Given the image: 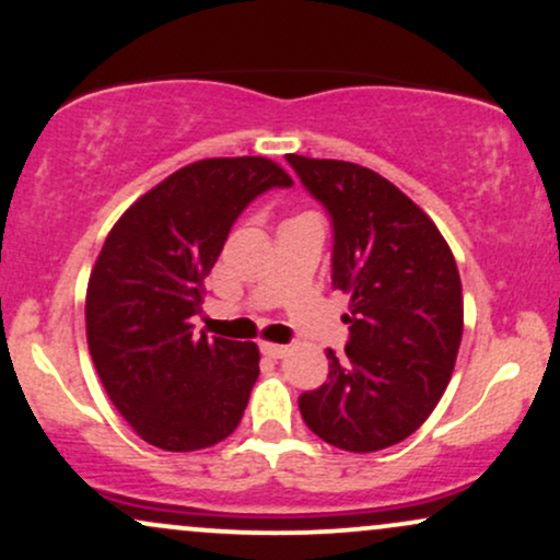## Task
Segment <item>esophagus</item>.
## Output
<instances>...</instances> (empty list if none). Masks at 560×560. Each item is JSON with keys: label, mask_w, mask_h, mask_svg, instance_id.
<instances>
[{"label": "esophagus", "mask_w": 560, "mask_h": 560, "mask_svg": "<svg viewBox=\"0 0 560 560\" xmlns=\"http://www.w3.org/2000/svg\"><path fill=\"white\" fill-rule=\"evenodd\" d=\"M260 352H262V355L273 358V361H279V358H284V355H287L289 347H284V345H271V342H262V345H260Z\"/></svg>", "instance_id": "obj_1"}]
</instances>
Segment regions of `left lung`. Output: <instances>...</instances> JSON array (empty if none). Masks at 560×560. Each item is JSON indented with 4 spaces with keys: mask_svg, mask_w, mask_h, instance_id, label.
<instances>
[{
    "mask_svg": "<svg viewBox=\"0 0 560 560\" xmlns=\"http://www.w3.org/2000/svg\"><path fill=\"white\" fill-rule=\"evenodd\" d=\"M287 163L331 218V287L350 294L345 358L326 352L329 382L302 392V421L350 453L397 445L453 376L464 334L458 266L432 218L378 173L345 160Z\"/></svg>",
    "mask_w": 560,
    "mask_h": 560,
    "instance_id": "obj_1",
    "label": "left lung"
}]
</instances>
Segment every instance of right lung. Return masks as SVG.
Segmentation results:
<instances>
[{"label": "right lung", "mask_w": 560, "mask_h": 560, "mask_svg": "<svg viewBox=\"0 0 560 560\" xmlns=\"http://www.w3.org/2000/svg\"><path fill=\"white\" fill-rule=\"evenodd\" d=\"M292 178L266 158L171 173L120 215L86 289V339L107 397L141 440L189 453L240 427L260 369L253 342L195 334L202 281L255 197Z\"/></svg>", "instance_id": "right-lung-1"}]
</instances>
